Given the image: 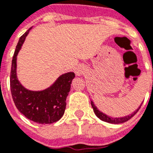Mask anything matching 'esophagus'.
<instances>
[{"label":"esophagus","mask_w":153,"mask_h":153,"mask_svg":"<svg viewBox=\"0 0 153 153\" xmlns=\"http://www.w3.org/2000/svg\"><path fill=\"white\" fill-rule=\"evenodd\" d=\"M75 73H76L77 75H80V74H82V71L79 68H77L76 70H75Z\"/></svg>","instance_id":"34e87169"}]
</instances>
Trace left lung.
Returning a JSON list of instances; mask_svg holds the SVG:
<instances>
[{"label": "left lung", "instance_id": "8db88e82", "mask_svg": "<svg viewBox=\"0 0 153 153\" xmlns=\"http://www.w3.org/2000/svg\"><path fill=\"white\" fill-rule=\"evenodd\" d=\"M91 103L93 110L95 111V115H97L98 118H100L101 120L105 121V122H108V123H122L126 122V121L129 120L131 117H133L134 115H136V113H137V111H139V109L141 107V106H140L138 109H136V110L132 114H131V115H127V116H124V117H121V118H112V117H109V116H108L107 115H105V114H103L102 112H101L100 111L98 110L97 108L95 107V104H94V102H92V101H91Z\"/></svg>", "mask_w": 153, "mask_h": 153}]
</instances>
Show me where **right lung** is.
Segmentation results:
<instances>
[{"instance_id": "right-lung-1", "label": "right lung", "mask_w": 153, "mask_h": 153, "mask_svg": "<svg viewBox=\"0 0 153 153\" xmlns=\"http://www.w3.org/2000/svg\"><path fill=\"white\" fill-rule=\"evenodd\" d=\"M31 28L20 38L13 57L10 72L12 97L18 111L27 119L42 124L52 123L63 115L66 97L75 74L73 72L62 74L51 87L42 91H31L22 87L17 78V55Z\"/></svg>"}]
</instances>
